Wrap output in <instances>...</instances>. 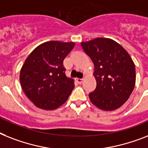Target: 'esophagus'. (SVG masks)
<instances>
[{
  "label": "esophagus",
  "instance_id": "34e87169",
  "mask_svg": "<svg viewBox=\"0 0 148 148\" xmlns=\"http://www.w3.org/2000/svg\"><path fill=\"white\" fill-rule=\"evenodd\" d=\"M75 80H76L77 82L79 83V84H81V83L82 82V81H83V79H79V78H76V79H75Z\"/></svg>",
  "mask_w": 148,
  "mask_h": 148
}]
</instances>
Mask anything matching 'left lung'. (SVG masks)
<instances>
[{"instance_id":"8db88e82","label":"left lung","mask_w":148,"mask_h":148,"mask_svg":"<svg viewBox=\"0 0 148 148\" xmlns=\"http://www.w3.org/2000/svg\"><path fill=\"white\" fill-rule=\"evenodd\" d=\"M95 64L97 82L90 101L99 109L115 110L126 102L135 85V67L129 53L113 39L96 38L81 42Z\"/></svg>"}]
</instances>
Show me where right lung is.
I'll list each match as a JSON object with an SVG mask.
<instances>
[{
    "mask_svg": "<svg viewBox=\"0 0 148 148\" xmlns=\"http://www.w3.org/2000/svg\"><path fill=\"white\" fill-rule=\"evenodd\" d=\"M74 46L73 41H47L35 47L25 59L19 81L28 98L40 109H57L71 95L74 79L66 75L63 60Z\"/></svg>",
    "mask_w": 148,
    "mask_h": 148,
    "instance_id": "obj_1",
    "label": "right lung"
}]
</instances>
